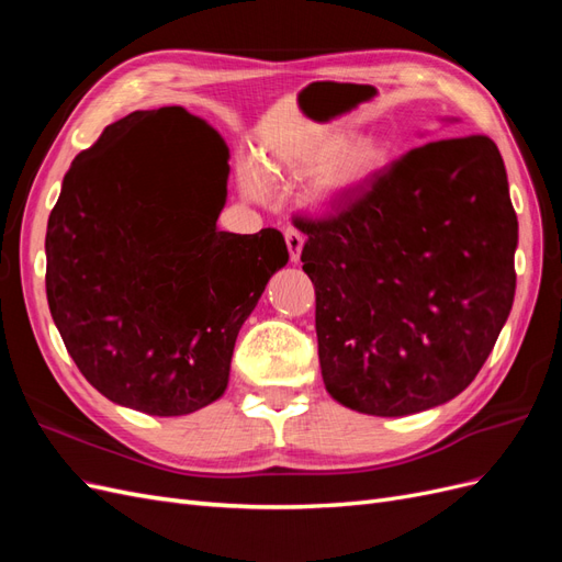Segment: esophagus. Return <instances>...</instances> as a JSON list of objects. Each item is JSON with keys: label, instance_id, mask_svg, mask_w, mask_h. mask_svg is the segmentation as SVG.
Listing matches in <instances>:
<instances>
[{"label": "esophagus", "instance_id": "34e87169", "mask_svg": "<svg viewBox=\"0 0 562 562\" xmlns=\"http://www.w3.org/2000/svg\"><path fill=\"white\" fill-rule=\"evenodd\" d=\"M285 246H288V252H291V260L297 262L300 260V252H302V246H304L302 232L295 229V227H288L285 229Z\"/></svg>", "mask_w": 562, "mask_h": 562}]
</instances>
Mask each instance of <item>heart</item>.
Here are the masks:
<instances>
[{
    "mask_svg": "<svg viewBox=\"0 0 562 562\" xmlns=\"http://www.w3.org/2000/svg\"><path fill=\"white\" fill-rule=\"evenodd\" d=\"M391 159H394V147L378 135H363L345 143L342 135L328 133L285 155L269 157L262 168L246 166L241 184L250 196H265L267 176L304 178L314 173L307 196L316 206H330L339 196L382 173Z\"/></svg>",
    "mask_w": 562,
    "mask_h": 562,
    "instance_id": "heart-1",
    "label": "heart"
}]
</instances>
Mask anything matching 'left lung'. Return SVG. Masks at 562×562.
Returning a JSON list of instances; mask_svg holds the SVG:
<instances>
[{"label": "left lung", "instance_id": "1", "mask_svg": "<svg viewBox=\"0 0 562 562\" xmlns=\"http://www.w3.org/2000/svg\"><path fill=\"white\" fill-rule=\"evenodd\" d=\"M295 225L328 394L378 417L462 394L516 293L518 220L497 145L467 135L415 147L335 213Z\"/></svg>", "mask_w": 562, "mask_h": 562}]
</instances>
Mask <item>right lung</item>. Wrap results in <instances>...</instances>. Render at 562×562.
<instances>
[{"mask_svg":"<svg viewBox=\"0 0 562 562\" xmlns=\"http://www.w3.org/2000/svg\"><path fill=\"white\" fill-rule=\"evenodd\" d=\"M171 109L193 128L176 156L156 140ZM229 149L182 108L133 112L77 155L46 227V297L72 361L105 398L178 417L223 396L236 335L283 234L215 227Z\"/></svg>","mask_w":562,"mask_h":562,"instance_id":"right-lung-1","label":"right lung"}]
</instances>
